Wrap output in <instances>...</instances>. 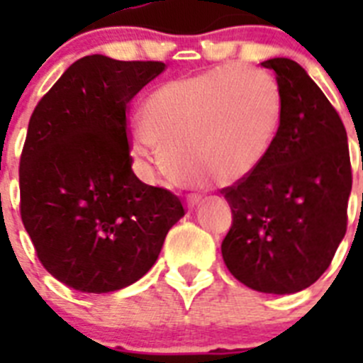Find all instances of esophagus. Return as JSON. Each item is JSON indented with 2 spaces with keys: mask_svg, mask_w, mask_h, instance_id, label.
<instances>
[{
  "mask_svg": "<svg viewBox=\"0 0 363 363\" xmlns=\"http://www.w3.org/2000/svg\"><path fill=\"white\" fill-rule=\"evenodd\" d=\"M201 201H203V196H201V194H189V196H187V207H189V209H194V207H198Z\"/></svg>",
  "mask_w": 363,
  "mask_h": 363,
  "instance_id": "esophagus-1",
  "label": "esophagus"
}]
</instances>
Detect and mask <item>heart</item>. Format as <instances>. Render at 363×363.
<instances>
[{
	"label": "heart",
	"mask_w": 363,
	"mask_h": 363,
	"mask_svg": "<svg viewBox=\"0 0 363 363\" xmlns=\"http://www.w3.org/2000/svg\"><path fill=\"white\" fill-rule=\"evenodd\" d=\"M281 96L259 69L223 65L163 83L130 129L133 152L163 162L178 179L233 185L262 165L277 138Z\"/></svg>",
	"instance_id": "b5f03b06"
}]
</instances>
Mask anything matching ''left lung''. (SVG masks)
I'll return each instance as SVG.
<instances>
[{"instance_id":"8db88e82","label":"left lung","mask_w":363,"mask_h":363,"mask_svg":"<svg viewBox=\"0 0 363 363\" xmlns=\"http://www.w3.org/2000/svg\"><path fill=\"white\" fill-rule=\"evenodd\" d=\"M262 67L277 74L280 125L262 165L221 191L233 211L221 256L247 287L293 294L327 271L347 230V133L303 67L289 57Z\"/></svg>"}]
</instances>
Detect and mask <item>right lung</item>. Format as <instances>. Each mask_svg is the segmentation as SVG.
Masks as SVG:
<instances>
[{"instance_id": "right-lung-1", "label": "right lung", "mask_w": 363, "mask_h": 363, "mask_svg": "<svg viewBox=\"0 0 363 363\" xmlns=\"http://www.w3.org/2000/svg\"><path fill=\"white\" fill-rule=\"evenodd\" d=\"M162 62L92 54L74 62L32 112L19 160L21 220L41 265L82 293H112L156 264L184 205L133 172L130 99Z\"/></svg>"}]
</instances>
